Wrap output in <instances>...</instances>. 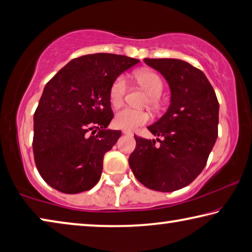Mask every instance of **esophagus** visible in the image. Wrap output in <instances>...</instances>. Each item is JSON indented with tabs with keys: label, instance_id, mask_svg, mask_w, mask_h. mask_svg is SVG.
<instances>
[{
	"label": "esophagus",
	"instance_id": "34e87169",
	"mask_svg": "<svg viewBox=\"0 0 252 252\" xmlns=\"http://www.w3.org/2000/svg\"><path fill=\"white\" fill-rule=\"evenodd\" d=\"M123 134H127V135H132V132L129 130H123Z\"/></svg>",
	"mask_w": 252,
	"mask_h": 252
}]
</instances>
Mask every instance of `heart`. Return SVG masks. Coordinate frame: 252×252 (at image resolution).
<instances>
[{"label": "heart", "instance_id": "obj_1", "mask_svg": "<svg viewBox=\"0 0 252 252\" xmlns=\"http://www.w3.org/2000/svg\"><path fill=\"white\" fill-rule=\"evenodd\" d=\"M134 78L138 81V83L142 85L149 94H150L149 101L151 103H156L158 101V97L161 95L164 88L163 81H162L161 76L153 71L143 70L136 72L134 74ZM126 89L127 83L125 76H118L113 81V83L110 88L109 99L111 104L113 106L120 105L123 99H125ZM149 120H150V114L147 111L133 109L130 108V106H125V108L119 110L116 117H114V126L119 127V129L130 131L136 129L140 126L146 125V123L149 122Z\"/></svg>", "mask_w": 252, "mask_h": 252}]
</instances>
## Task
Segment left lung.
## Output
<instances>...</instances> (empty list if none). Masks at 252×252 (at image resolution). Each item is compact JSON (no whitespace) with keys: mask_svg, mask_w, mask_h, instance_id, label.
<instances>
[{"mask_svg":"<svg viewBox=\"0 0 252 252\" xmlns=\"http://www.w3.org/2000/svg\"><path fill=\"white\" fill-rule=\"evenodd\" d=\"M171 90L167 112L148 130L162 140L134 135L129 158L134 177L149 189L172 192L190 185L206 167L218 136L219 102L201 70L177 59H144Z\"/></svg>","mask_w":252,"mask_h":252,"instance_id":"obj_1","label":"left lung"}]
</instances>
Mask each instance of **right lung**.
Here are the masks:
<instances>
[{
	"instance_id": "obj_1",
	"label": "right lung",
	"mask_w": 252,
	"mask_h": 252,
	"mask_svg": "<svg viewBox=\"0 0 252 252\" xmlns=\"http://www.w3.org/2000/svg\"><path fill=\"white\" fill-rule=\"evenodd\" d=\"M140 61L111 53L73 59L48 83L34 113L33 155L43 180L63 193H80L99 182L105 152L121 131L109 99L113 81Z\"/></svg>"
}]
</instances>
